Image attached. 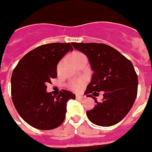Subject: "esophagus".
I'll use <instances>...</instances> for the list:
<instances>
[{"label": "esophagus", "mask_w": 152, "mask_h": 152, "mask_svg": "<svg viewBox=\"0 0 152 152\" xmlns=\"http://www.w3.org/2000/svg\"><path fill=\"white\" fill-rule=\"evenodd\" d=\"M83 98V97L82 96V95H79V94H77V95H76V99H82Z\"/></svg>", "instance_id": "1"}]
</instances>
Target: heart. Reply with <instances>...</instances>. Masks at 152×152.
Wrapping results in <instances>:
<instances>
[{"label":"heart","mask_w":152,"mask_h":152,"mask_svg":"<svg viewBox=\"0 0 152 152\" xmlns=\"http://www.w3.org/2000/svg\"><path fill=\"white\" fill-rule=\"evenodd\" d=\"M70 59L71 61L75 63V62H77V61H81V60H86V56L83 54V53H80V52H74V53H70ZM61 61L58 64V66H57V69L58 70L60 69L61 68ZM83 84V81H74V82H71L70 84H69V87L73 91H77L81 86Z\"/></svg>","instance_id":"heart-1"}]
</instances>
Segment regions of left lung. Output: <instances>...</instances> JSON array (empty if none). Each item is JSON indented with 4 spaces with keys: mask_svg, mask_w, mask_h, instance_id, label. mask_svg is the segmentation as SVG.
Here are the masks:
<instances>
[{
    "mask_svg": "<svg viewBox=\"0 0 152 152\" xmlns=\"http://www.w3.org/2000/svg\"><path fill=\"white\" fill-rule=\"evenodd\" d=\"M76 50L85 53L94 71L85 93L96 102L86 111L91 123L110 126L119 123L132 109L138 92V76L132 61L110 45L103 43L72 42ZM100 91L104 99L95 97Z\"/></svg>",
    "mask_w": 152,
    "mask_h": 152,
    "instance_id": "left-lung-1",
    "label": "left lung"
}]
</instances>
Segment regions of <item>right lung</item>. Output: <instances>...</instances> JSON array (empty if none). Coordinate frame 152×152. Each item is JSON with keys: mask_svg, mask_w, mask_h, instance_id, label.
<instances>
[{"mask_svg": "<svg viewBox=\"0 0 152 152\" xmlns=\"http://www.w3.org/2000/svg\"><path fill=\"white\" fill-rule=\"evenodd\" d=\"M71 43L40 45L20 59L11 77V94L16 110L30 126L39 130L57 128L65 120L66 103L75 94L61 90L58 96L47 93V83L57 77V65Z\"/></svg>", "mask_w": 152, "mask_h": 152, "instance_id": "obj_1", "label": "right lung"}]
</instances>
